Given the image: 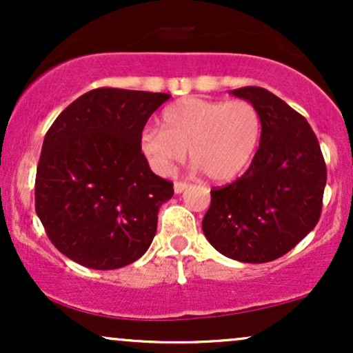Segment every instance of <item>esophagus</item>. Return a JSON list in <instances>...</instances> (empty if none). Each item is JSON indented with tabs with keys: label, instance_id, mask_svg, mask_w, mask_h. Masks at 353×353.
<instances>
[{
	"label": "esophagus",
	"instance_id": "34e87169",
	"mask_svg": "<svg viewBox=\"0 0 353 353\" xmlns=\"http://www.w3.org/2000/svg\"><path fill=\"white\" fill-rule=\"evenodd\" d=\"M185 188H188V182H184V181L174 182V192H176V194H181Z\"/></svg>",
	"mask_w": 353,
	"mask_h": 353
}]
</instances>
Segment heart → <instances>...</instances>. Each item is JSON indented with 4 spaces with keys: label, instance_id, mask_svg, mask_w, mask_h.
I'll return each instance as SVG.
<instances>
[{
    "label": "heart",
    "instance_id": "obj_1",
    "mask_svg": "<svg viewBox=\"0 0 353 353\" xmlns=\"http://www.w3.org/2000/svg\"><path fill=\"white\" fill-rule=\"evenodd\" d=\"M163 129L149 128L141 148L159 172L189 157L208 179L228 182L252 159L261 139V116L249 101L184 98L164 109Z\"/></svg>",
    "mask_w": 353,
    "mask_h": 353
}]
</instances>
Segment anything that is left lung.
Segmentation results:
<instances>
[{
	"mask_svg": "<svg viewBox=\"0 0 353 353\" xmlns=\"http://www.w3.org/2000/svg\"><path fill=\"white\" fill-rule=\"evenodd\" d=\"M261 116V144L250 168L210 190L202 219L208 241L225 257L262 264L282 257L317 225L327 168L302 114L264 88L232 91Z\"/></svg>",
	"mask_w": 353,
	"mask_h": 353,
	"instance_id": "left-lung-1",
	"label": "left lung"
}]
</instances>
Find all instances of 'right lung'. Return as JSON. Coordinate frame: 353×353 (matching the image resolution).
Masks as SVG:
<instances>
[{"instance_id": "right-lung-1", "label": "right lung", "mask_w": 353, "mask_h": 353, "mask_svg": "<svg viewBox=\"0 0 353 353\" xmlns=\"http://www.w3.org/2000/svg\"><path fill=\"white\" fill-rule=\"evenodd\" d=\"M165 92L98 88L64 109L48 129L36 169L34 205L52 245L89 269H119L151 245L172 182L141 151Z\"/></svg>"}]
</instances>
